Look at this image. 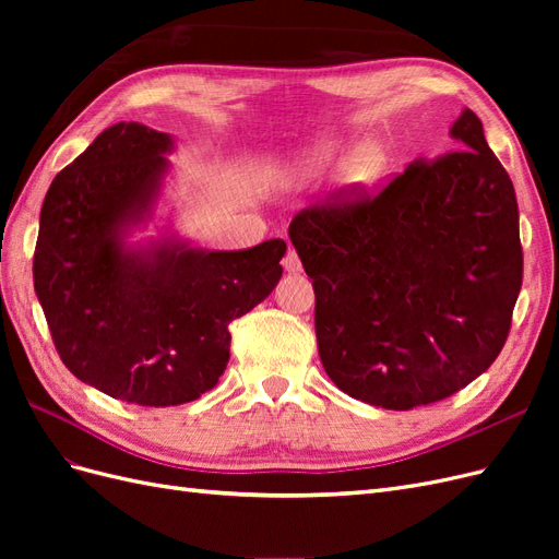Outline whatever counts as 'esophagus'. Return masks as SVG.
<instances>
[{"instance_id":"34e87169","label":"esophagus","mask_w":559,"mask_h":559,"mask_svg":"<svg viewBox=\"0 0 559 559\" xmlns=\"http://www.w3.org/2000/svg\"><path fill=\"white\" fill-rule=\"evenodd\" d=\"M282 265H284V270L286 273H300L302 270V263H300V257L296 253V249H286V253H284V259H282Z\"/></svg>"}]
</instances>
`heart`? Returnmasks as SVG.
Segmentation results:
<instances>
[{
	"mask_svg": "<svg viewBox=\"0 0 559 559\" xmlns=\"http://www.w3.org/2000/svg\"><path fill=\"white\" fill-rule=\"evenodd\" d=\"M335 158L333 146H317L308 148L302 154L294 156L292 160H286L277 165V175H296V173H306V170H317V167L326 165ZM384 156L380 154V148L376 146H364L354 154L347 163V181L354 186V189H366V186L376 183V179L382 173Z\"/></svg>",
	"mask_w": 559,
	"mask_h": 559,
	"instance_id": "1",
	"label": "heart"
}]
</instances>
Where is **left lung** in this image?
<instances>
[{
  "instance_id": "1",
  "label": "left lung",
  "mask_w": 559,
  "mask_h": 559,
  "mask_svg": "<svg viewBox=\"0 0 559 559\" xmlns=\"http://www.w3.org/2000/svg\"><path fill=\"white\" fill-rule=\"evenodd\" d=\"M450 134L460 148L376 193L341 189L289 224L326 376L386 411L443 401L485 373L522 286L513 181L471 109Z\"/></svg>"
}]
</instances>
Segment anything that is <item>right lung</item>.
Masks as SVG:
<instances>
[{"label":"right lung","instance_id":"obj_1","mask_svg":"<svg viewBox=\"0 0 559 559\" xmlns=\"http://www.w3.org/2000/svg\"><path fill=\"white\" fill-rule=\"evenodd\" d=\"M173 142L116 123L56 175L32 261L62 364L111 399L151 408L200 399L224 376L233 319L270 296L284 240L242 251H128L118 228L154 200Z\"/></svg>","mask_w":559,"mask_h":559}]
</instances>
